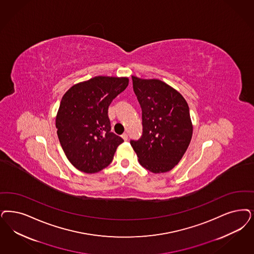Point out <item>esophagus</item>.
<instances>
[{
	"instance_id": "esophagus-1",
	"label": "esophagus",
	"mask_w": 254,
	"mask_h": 254,
	"mask_svg": "<svg viewBox=\"0 0 254 254\" xmlns=\"http://www.w3.org/2000/svg\"><path fill=\"white\" fill-rule=\"evenodd\" d=\"M122 138L125 140H127V138H128V135H127V133H124L122 135Z\"/></svg>"
}]
</instances>
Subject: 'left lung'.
I'll return each instance as SVG.
<instances>
[{"label": "left lung", "instance_id": "left-lung-1", "mask_svg": "<svg viewBox=\"0 0 254 254\" xmlns=\"http://www.w3.org/2000/svg\"><path fill=\"white\" fill-rule=\"evenodd\" d=\"M141 108L142 135L130 140L140 165L152 173L172 170L180 161L192 137L190 108L174 88L159 79L132 76Z\"/></svg>", "mask_w": 254, "mask_h": 254}]
</instances>
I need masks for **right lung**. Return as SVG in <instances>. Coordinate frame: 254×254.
Segmentation results:
<instances>
[{
  "mask_svg": "<svg viewBox=\"0 0 254 254\" xmlns=\"http://www.w3.org/2000/svg\"><path fill=\"white\" fill-rule=\"evenodd\" d=\"M127 85V78L98 76L75 84L63 96L57 135L66 158L79 171L95 174L113 161L124 140L111 132L108 109Z\"/></svg>",
  "mask_w": 254,
  "mask_h": 254,
  "instance_id": "add662e5",
  "label": "right lung"
}]
</instances>
